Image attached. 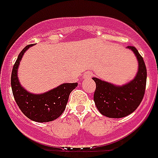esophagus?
Masks as SVG:
<instances>
[{
  "label": "esophagus",
  "mask_w": 158,
  "mask_h": 158,
  "mask_svg": "<svg viewBox=\"0 0 158 158\" xmlns=\"http://www.w3.org/2000/svg\"><path fill=\"white\" fill-rule=\"evenodd\" d=\"M92 77V73L91 72L87 71L84 73V75H83V78L84 79H89V78H91Z\"/></svg>",
  "instance_id": "34e87169"
}]
</instances>
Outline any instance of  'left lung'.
<instances>
[{"instance_id":"8db88e82","label":"left lung","mask_w":158,"mask_h":158,"mask_svg":"<svg viewBox=\"0 0 158 158\" xmlns=\"http://www.w3.org/2000/svg\"><path fill=\"white\" fill-rule=\"evenodd\" d=\"M135 55L138 71L133 79L122 85H116L97 77L94 101L99 113L110 118H122L132 113L140 104L144 95L147 69L144 61L135 47L127 46Z\"/></svg>"}]
</instances>
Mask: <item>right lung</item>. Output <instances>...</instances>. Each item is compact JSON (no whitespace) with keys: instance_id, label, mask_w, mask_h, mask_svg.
Listing matches in <instances>:
<instances>
[{"instance_id":"add662e5","label":"right lung","mask_w":158,"mask_h":158,"mask_svg":"<svg viewBox=\"0 0 158 158\" xmlns=\"http://www.w3.org/2000/svg\"><path fill=\"white\" fill-rule=\"evenodd\" d=\"M33 45H28L20 52L13 67L11 87L16 103L22 113L31 121L48 122L57 119L64 113L69 94L77 86V83H63L41 94L31 93L20 84L18 69L24 53Z\"/></svg>"}]
</instances>
